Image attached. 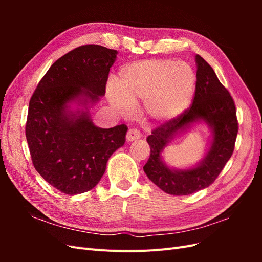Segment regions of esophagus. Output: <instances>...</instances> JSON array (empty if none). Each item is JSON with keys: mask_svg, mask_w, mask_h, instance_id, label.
<instances>
[{"mask_svg": "<svg viewBox=\"0 0 262 262\" xmlns=\"http://www.w3.org/2000/svg\"><path fill=\"white\" fill-rule=\"evenodd\" d=\"M141 138V133L139 130L137 129H130L126 133V141L128 142H132L134 140H138Z\"/></svg>", "mask_w": 262, "mask_h": 262, "instance_id": "1", "label": "esophagus"}]
</instances>
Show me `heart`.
Segmentation results:
<instances>
[{
  "mask_svg": "<svg viewBox=\"0 0 262 262\" xmlns=\"http://www.w3.org/2000/svg\"><path fill=\"white\" fill-rule=\"evenodd\" d=\"M195 85L192 68L184 61L145 60L119 71L109 101L122 117H130L134 105L143 100L146 117L154 122L175 120L188 108Z\"/></svg>",
  "mask_w": 262,
  "mask_h": 262,
  "instance_id": "heart-1",
  "label": "heart"
}]
</instances>
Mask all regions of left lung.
<instances>
[{
  "mask_svg": "<svg viewBox=\"0 0 262 262\" xmlns=\"http://www.w3.org/2000/svg\"><path fill=\"white\" fill-rule=\"evenodd\" d=\"M196 83L192 105L180 117L166 122L146 138L150 147L144 172L148 179L173 195H187L209 187L231 158L238 132L236 108L229 92L199 54L195 55ZM203 122L211 129L212 142L207 154L193 168L171 169L162 160L161 153L169 142L194 123Z\"/></svg>",
  "mask_w": 262,
  "mask_h": 262,
  "instance_id": "obj_1",
  "label": "left lung"
}]
</instances>
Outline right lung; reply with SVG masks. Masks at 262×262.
Segmentation results:
<instances>
[{"label":"right lung","mask_w":262,"mask_h":262,"mask_svg":"<svg viewBox=\"0 0 262 262\" xmlns=\"http://www.w3.org/2000/svg\"><path fill=\"white\" fill-rule=\"evenodd\" d=\"M117 53L98 45L78 47L53 63L30 98L26 139L31 161L66 194L96 186L109 157L125 142L128 126L99 128L90 113L105 95Z\"/></svg>","instance_id":"1"}]
</instances>
